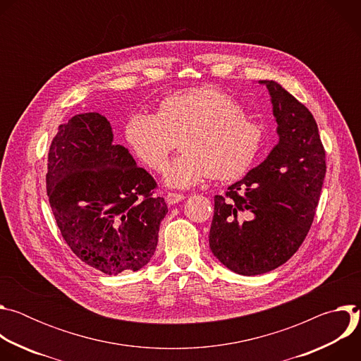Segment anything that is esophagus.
<instances>
[{
	"instance_id": "obj_1",
	"label": "esophagus",
	"mask_w": 361,
	"mask_h": 361,
	"mask_svg": "<svg viewBox=\"0 0 361 361\" xmlns=\"http://www.w3.org/2000/svg\"><path fill=\"white\" fill-rule=\"evenodd\" d=\"M184 198H185V195H184V194H180V192H169V194L166 195V201H167V204H170V205L177 204V202L183 201Z\"/></svg>"
}]
</instances>
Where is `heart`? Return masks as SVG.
Instances as JSON below:
<instances>
[{
    "label": "heart",
    "mask_w": 361,
    "mask_h": 361,
    "mask_svg": "<svg viewBox=\"0 0 361 361\" xmlns=\"http://www.w3.org/2000/svg\"><path fill=\"white\" fill-rule=\"evenodd\" d=\"M126 140L135 157L161 173L180 140V156L167 167L166 184L190 188L207 177L234 180L255 163L263 127L245 116L240 102L216 87H201L164 98L157 116L134 113Z\"/></svg>",
    "instance_id": "b5f03b06"
}]
</instances>
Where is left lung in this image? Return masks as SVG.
<instances>
[{
  "instance_id": "8db88e82",
  "label": "left lung",
  "mask_w": 361,
  "mask_h": 361,
  "mask_svg": "<svg viewBox=\"0 0 361 361\" xmlns=\"http://www.w3.org/2000/svg\"><path fill=\"white\" fill-rule=\"evenodd\" d=\"M260 84L271 97L279 142L226 195L214 197L209 235L213 254L241 276L271 271L298 250L326 176V151L313 114L279 82Z\"/></svg>"
}]
</instances>
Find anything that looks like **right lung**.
I'll return each instance as SVG.
<instances>
[{"mask_svg":"<svg viewBox=\"0 0 361 361\" xmlns=\"http://www.w3.org/2000/svg\"><path fill=\"white\" fill-rule=\"evenodd\" d=\"M47 195L63 238L85 264L109 276L142 269L169 213L157 183L113 141L98 113L61 124L48 152Z\"/></svg>","mask_w":361,"mask_h":361,"instance_id":"1","label":"right lung"}]
</instances>
